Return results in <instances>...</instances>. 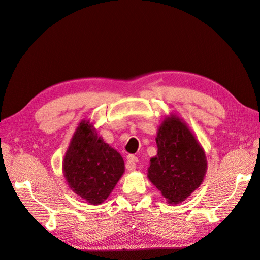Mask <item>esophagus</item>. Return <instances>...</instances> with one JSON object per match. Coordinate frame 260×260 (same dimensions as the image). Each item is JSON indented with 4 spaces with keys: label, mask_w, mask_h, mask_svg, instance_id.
<instances>
[{
    "label": "esophagus",
    "mask_w": 260,
    "mask_h": 260,
    "mask_svg": "<svg viewBox=\"0 0 260 260\" xmlns=\"http://www.w3.org/2000/svg\"><path fill=\"white\" fill-rule=\"evenodd\" d=\"M136 162H137V157H136L135 155H128V156H127L126 165H125V166H126V170L129 171V172L135 171L136 167H137Z\"/></svg>",
    "instance_id": "obj_1"
}]
</instances>
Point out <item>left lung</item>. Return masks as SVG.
Segmentation results:
<instances>
[{
    "mask_svg": "<svg viewBox=\"0 0 260 260\" xmlns=\"http://www.w3.org/2000/svg\"><path fill=\"white\" fill-rule=\"evenodd\" d=\"M155 140L157 154L150 160L148 178L167 203L179 204L202 183L205 152L187 124L174 114L158 127Z\"/></svg>",
    "mask_w": 260,
    "mask_h": 260,
    "instance_id": "8db88e82",
    "label": "left lung"
}]
</instances>
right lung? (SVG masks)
Listing matches in <instances>:
<instances>
[{"mask_svg":"<svg viewBox=\"0 0 260 260\" xmlns=\"http://www.w3.org/2000/svg\"><path fill=\"white\" fill-rule=\"evenodd\" d=\"M62 171L75 194L98 205L110 196L125 169L121 154L98 137L93 124L83 120L71 138Z\"/></svg>","mask_w":260,"mask_h":260,"instance_id":"1","label":"right lung"}]
</instances>
